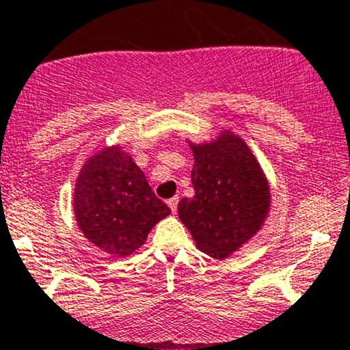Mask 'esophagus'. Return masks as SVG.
Wrapping results in <instances>:
<instances>
[{
    "instance_id": "obj_1",
    "label": "esophagus",
    "mask_w": 350,
    "mask_h": 350,
    "mask_svg": "<svg viewBox=\"0 0 350 350\" xmlns=\"http://www.w3.org/2000/svg\"><path fill=\"white\" fill-rule=\"evenodd\" d=\"M178 203H179V198L178 196H174V198H171V200H167V206H169V208H171L172 213L178 211Z\"/></svg>"
}]
</instances>
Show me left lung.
<instances>
[{"label": "left lung", "mask_w": 350, "mask_h": 350, "mask_svg": "<svg viewBox=\"0 0 350 350\" xmlns=\"http://www.w3.org/2000/svg\"><path fill=\"white\" fill-rule=\"evenodd\" d=\"M189 146L194 196L179 201V219L201 252L226 258L262 228L270 187L250 147L230 131L213 142Z\"/></svg>", "instance_id": "left-lung-1"}]
</instances>
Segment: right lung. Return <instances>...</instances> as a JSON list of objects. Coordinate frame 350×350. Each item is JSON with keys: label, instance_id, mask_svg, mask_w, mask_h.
Instances as JSON below:
<instances>
[{"label": "right lung", "instance_id": "right-lung-1", "mask_svg": "<svg viewBox=\"0 0 350 350\" xmlns=\"http://www.w3.org/2000/svg\"><path fill=\"white\" fill-rule=\"evenodd\" d=\"M73 209L87 240L113 256L141 248L154 224L171 213L120 146L105 147L83 164Z\"/></svg>", "mask_w": 350, "mask_h": 350}]
</instances>
